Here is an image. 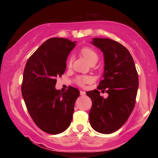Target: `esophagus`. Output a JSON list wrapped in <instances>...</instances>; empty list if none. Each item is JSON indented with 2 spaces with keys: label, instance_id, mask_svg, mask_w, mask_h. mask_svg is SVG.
<instances>
[{
  "label": "esophagus",
  "instance_id": "obj_1",
  "mask_svg": "<svg viewBox=\"0 0 158 158\" xmlns=\"http://www.w3.org/2000/svg\"><path fill=\"white\" fill-rule=\"evenodd\" d=\"M80 94H81V96H84V95H85V92L83 91V90H81V91H80Z\"/></svg>",
  "mask_w": 158,
  "mask_h": 158
}]
</instances>
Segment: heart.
<instances>
[{"instance_id": "obj_1", "label": "heart", "mask_w": 158, "mask_h": 158, "mask_svg": "<svg viewBox=\"0 0 158 158\" xmlns=\"http://www.w3.org/2000/svg\"><path fill=\"white\" fill-rule=\"evenodd\" d=\"M80 52L83 57L87 60V62L90 64L96 63L98 60V55L96 52L92 48L88 47H83L80 51ZM72 64V60H70L68 62V65L71 66ZM90 81V78L86 76H80L77 78V83L80 85H84L85 83H89Z\"/></svg>"}]
</instances>
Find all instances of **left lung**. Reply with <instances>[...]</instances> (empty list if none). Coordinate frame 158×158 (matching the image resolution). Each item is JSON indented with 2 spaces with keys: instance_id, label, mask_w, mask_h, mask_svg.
<instances>
[{
  "instance_id": "obj_1",
  "label": "left lung",
  "mask_w": 158,
  "mask_h": 158,
  "mask_svg": "<svg viewBox=\"0 0 158 158\" xmlns=\"http://www.w3.org/2000/svg\"><path fill=\"white\" fill-rule=\"evenodd\" d=\"M91 44L103 52L104 71L98 90L86 92L92 101L89 121L94 130L108 135L121 128L132 112L139 79L133 58L122 44L106 38H93ZM99 89L109 96L103 99Z\"/></svg>"
}]
</instances>
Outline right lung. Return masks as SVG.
<instances>
[{"mask_svg":"<svg viewBox=\"0 0 158 158\" xmlns=\"http://www.w3.org/2000/svg\"><path fill=\"white\" fill-rule=\"evenodd\" d=\"M75 42L49 39L29 57L23 71L21 93L26 106L36 126L51 135L68 128L80 96L79 90L71 86L62 94L55 88L56 77L64 74Z\"/></svg>","mask_w":158,"mask_h":158,"instance_id":"1","label":"right lung"}]
</instances>
